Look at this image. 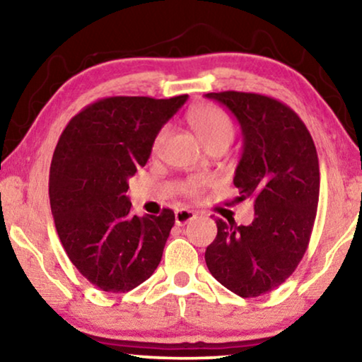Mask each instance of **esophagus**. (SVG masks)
<instances>
[{"label":"esophagus","instance_id":"obj_1","mask_svg":"<svg viewBox=\"0 0 362 362\" xmlns=\"http://www.w3.org/2000/svg\"><path fill=\"white\" fill-rule=\"evenodd\" d=\"M194 217H196V214L192 211L180 209V211H176L175 221H176L177 226H185V224H187V222H191L192 219H194Z\"/></svg>","mask_w":362,"mask_h":362}]
</instances>
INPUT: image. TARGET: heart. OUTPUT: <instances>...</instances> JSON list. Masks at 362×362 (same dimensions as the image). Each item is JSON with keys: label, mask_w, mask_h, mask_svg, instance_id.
Wrapping results in <instances>:
<instances>
[{"label": "heart", "mask_w": 362, "mask_h": 362, "mask_svg": "<svg viewBox=\"0 0 362 362\" xmlns=\"http://www.w3.org/2000/svg\"><path fill=\"white\" fill-rule=\"evenodd\" d=\"M189 123L197 138L202 141V145L209 148L211 145L219 141H230L234 136V127H232L230 118L226 115L221 108L214 105H201L192 108L189 112ZM166 136V130L158 133L155 141H153V151L160 150L163 140ZM207 181L204 177H191L182 185V191L187 196H197L204 189Z\"/></svg>", "instance_id": "1"}]
</instances>
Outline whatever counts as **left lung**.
<instances>
[{
	"label": "left lung",
	"mask_w": 362,
	"mask_h": 362,
	"mask_svg": "<svg viewBox=\"0 0 362 362\" xmlns=\"http://www.w3.org/2000/svg\"><path fill=\"white\" fill-rule=\"evenodd\" d=\"M239 122L244 150L237 165V201H254L249 226L217 219L206 249L212 276L242 298L284 284L303 259L320 197L318 155L308 128L285 103L260 93L212 92Z\"/></svg>",
	"instance_id": "left-lung-1"
}]
</instances>
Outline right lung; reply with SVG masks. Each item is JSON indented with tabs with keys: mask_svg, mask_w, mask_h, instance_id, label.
Wrapping results in <instances>:
<instances>
[{
	"mask_svg": "<svg viewBox=\"0 0 362 362\" xmlns=\"http://www.w3.org/2000/svg\"><path fill=\"white\" fill-rule=\"evenodd\" d=\"M186 100L102 98L59 138L49 173L54 222L69 259L103 291L133 290L161 262L175 212L132 216L128 180L146 165L156 135Z\"/></svg>",
	"mask_w": 362,
	"mask_h": 362,
	"instance_id": "right-lung-1",
	"label": "right lung"
}]
</instances>
